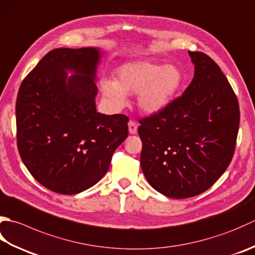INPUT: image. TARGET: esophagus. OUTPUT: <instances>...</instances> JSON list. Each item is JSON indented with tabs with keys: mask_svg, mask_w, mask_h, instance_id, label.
Masks as SVG:
<instances>
[{
	"mask_svg": "<svg viewBox=\"0 0 255 255\" xmlns=\"http://www.w3.org/2000/svg\"><path fill=\"white\" fill-rule=\"evenodd\" d=\"M137 129H138V124L133 121H130L128 123V130L129 133H136L137 132Z\"/></svg>",
	"mask_w": 255,
	"mask_h": 255,
	"instance_id": "34e87169",
	"label": "esophagus"
}]
</instances>
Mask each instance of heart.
<instances>
[{"instance_id": "heart-1", "label": "heart", "mask_w": 255, "mask_h": 255, "mask_svg": "<svg viewBox=\"0 0 255 255\" xmlns=\"http://www.w3.org/2000/svg\"><path fill=\"white\" fill-rule=\"evenodd\" d=\"M182 84V73L174 65L134 61L122 65L117 69V79L104 78L101 86L105 98L114 107H124L127 94H138L141 111L154 114L171 103Z\"/></svg>"}]
</instances>
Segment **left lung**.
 <instances>
[{"instance_id":"left-lung-1","label":"left lung","mask_w":255,"mask_h":255,"mask_svg":"<svg viewBox=\"0 0 255 255\" xmlns=\"http://www.w3.org/2000/svg\"><path fill=\"white\" fill-rule=\"evenodd\" d=\"M194 76L181 96L139 119L140 166L149 184L166 197L186 199L213 186L230 164L240 108L218 64L189 52Z\"/></svg>"}]
</instances>
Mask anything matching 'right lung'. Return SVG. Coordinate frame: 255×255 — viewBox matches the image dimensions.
I'll use <instances>...</instances> for the list:
<instances>
[{
	"instance_id": "obj_1",
	"label": "right lung",
	"mask_w": 255,
	"mask_h": 255,
	"mask_svg": "<svg viewBox=\"0 0 255 255\" xmlns=\"http://www.w3.org/2000/svg\"><path fill=\"white\" fill-rule=\"evenodd\" d=\"M94 47L48 52L19 86L17 149L35 180L51 191L76 194L96 184L128 136L126 115L96 111ZM66 70L75 74L67 78Z\"/></svg>"
}]
</instances>
